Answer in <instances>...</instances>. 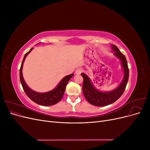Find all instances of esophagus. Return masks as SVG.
<instances>
[{
    "label": "esophagus",
    "instance_id": "obj_1",
    "mask_svg": "<svg viewBox=\"0 0 150 150\" xmlns=\"http://www.w3.org/2000/svg\"><path fill=\"white\" fill-rule=\"evenodd\" d=\"M83 72V70L81 69V68H78L76 70V74H80Z\"/></svg>",
    "mask_w": 150,
    "mask_h": 150
}]
</instances>
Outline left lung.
I'll use <instances>...</instances> for the list:
<instances>
[{
	"label": "left lung",
	"instance_id": "8db88e82",
	"mask_svg": "<svg viewBox=\"0 0 150 150\" xmlns=\"http://www.w3.org/2000/svg\"><path fill=\"white\" fill-rule=\"evenodd\" d=\"M115 55L121 61V65L124 69V78L120 85L115 90L108 93H103L94 88L88 77L81 73L83 78V91L85 98L90 104L96 106H105L117 101L123 94L129 78V69L126 57L122 54L115 45H112Z\"/></svg>",
	"mask_w": 150,
	"mask_h": 150
}]
</instances>
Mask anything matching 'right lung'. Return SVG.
<instances>
[{"label":"right lung","instance_id":"right-lung-1","mask_svg":"<svg viewBox=\"0 0 150 150\" xmlns=\"http://www.w3.org/2000/svg\"><path fill=\"white\" fill-rule=\"evenodd\" d=\"M33 48H31L30 51L25 54L20 68V80L21 84L22 86V88H23V89L25 94H27V96L34 103L42 106L54 105V104H56L63 97L66 85L67 83L69 82L70 79L73 76L74 74H71L65 76L64 78L61 81V82L57 85V87L51 91L44 93H39L34 91L30 89L28 87V85L25 84L23 78V76H22V66H23L24 60L26 56L28 55V54L33 50Z\"/></svg>","mask_w":150,"mask_h":150}]
</instances>
